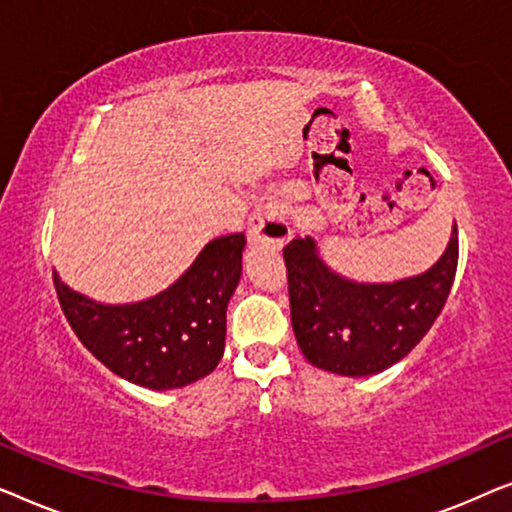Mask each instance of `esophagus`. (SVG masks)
I'll list each match as a JSON object with an SVG mask.
<instances>
[{"mask_svg": "<svg viewBox=\"0 0 512 512\" xmlns=\"http://www.w3.org/2000/svg\"><path fill=\"white\" fill-rule=\"evenodd\" d=\"M249 233L254 240L268 244L272 249H282L291 237V228L286 223L284 207L279 202H261L249 216Z\"/></svg>", "mask_w": 512, "mask_h": 512, "instance_id": "esophagus-1", "label": "esophagus"}]
</instances>
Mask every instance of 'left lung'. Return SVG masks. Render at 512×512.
<instances>
[{
	"label": "left lung",
	"mask_w": 512,
	"mask_h": 512,
	"mask_svg": "<svg viewBox=\"0 0 512 512\" xmlns=\"http://www.w3.org/2000/svg\"><path fill=\"white\" fill-rule=\"evenodd\" d=\"M457 226L440 261L394 284H356L328 270L312 237L284 247L291 326L305 359L328 373L363 377L394 366L429 333L450 296Z\"/></svg>",
	"instance_id": "1"
}]
</instances>
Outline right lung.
Instances as JSON below:
<instances>
[{
	"mask_svg": "<svg viewBox=\"0 0 512 512\" xmlns=\"http://www.w3.org/2000/svg\"><path fill=\"white\" fill-rule=\"evenodd\" d=\"M244 244V233L216 237L170 289L142 303H93L55 272L53 284L76 338L111 373L139 387L177 389L219 366Z\"/></svg>",
	"mask_w": 512,
	"mask_h": 512,
	"instance_id": "right-lung-1",
	"label": "right lung"
}]
</instances>
